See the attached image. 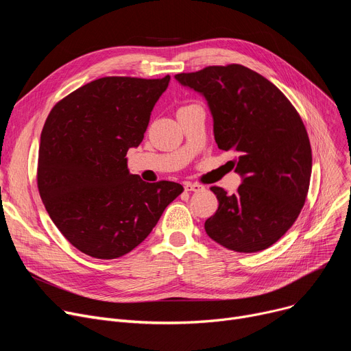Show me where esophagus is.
Here are the masks:
<instances>
[{"label": "esophagus", "instance_id": "esophagus-1", "mask_svg": "<svg viewBox=\"0 0 351 351\" xmlns=\"http://www.w3.org/2000/svg\"><path fill=\"white\" fill-rule=\"evenodd\" d=\"M205 188L199 185V183H185V191L186 192H202Z\"/></svg>", "mask_w": 351, "mask_h": 351}]
</instances>
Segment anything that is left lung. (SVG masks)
<instances>
[{
    "label": "left lung",
    "mask_w": 351,
    "mask_h": 351,
    "mask_svg": "<svg viewBox=\"0 0 351 351\" xmlns=\"http://www.w3.org/2000/svg\"><path fill=\"white\" fill-rule=\"evenodd\" d=\"M175 78L205 97L219 149L234 154L242 176L233 195L210 188L219 208L205 222L208 236L241 253L267 249L296 222L308 192L311 147L300 115L278 86L243 65Z\"/></svg>",
    "instance_id": "left-lung-1"
}]
</instances>
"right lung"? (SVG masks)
<instances>
[{
    "instance_id": "1",
    "label": "right lung",
    "mask_w": 351,
    "mask_h": 351,
    "mask_svg": "<svg viewBox=\"0 0 351 351\" xmlns=\"http://www.w3.org/2000/svg\"><path fill=\"white\" fill-rule=\"evenodd\" d=\"M171 77H105L61 99L40 143L36 183L52 222L95 259H117L141 245L183 188L129 173L136 147Z\"/></svg>"
}]
</instances>
